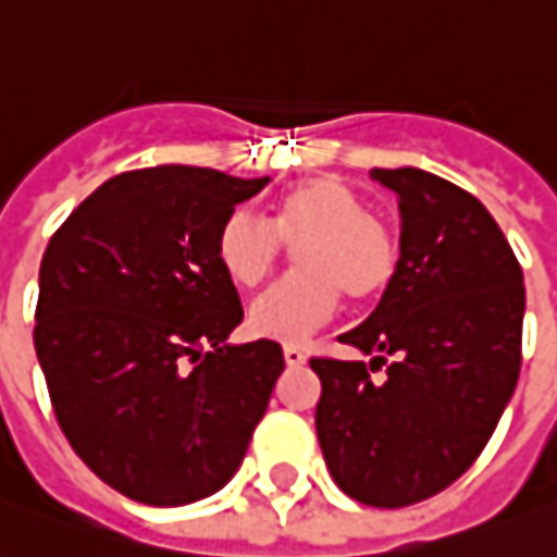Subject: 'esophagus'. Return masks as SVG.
<instances>
[{"mask_svg":"<svg viewBox=\"0 0 557 557\" xmlns=\"http://www.w3.org/2000/svg\"><path fill=\"white\" fill-rule=\"evenodd\" d=\"M285 363L287 367H302L306 363V351L300 345H285Z\"/></svg>","mask_w":557,"mask_h":557,"instance_id":"34e87169","label":"esophagus"}]
</instances>
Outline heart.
<instances>
[{
	"label": "heart",
	"mask_w": 557,
	"mask_h": 557,
	"mask_svg": "<svg viewBox=\"0 0 557 557\" xmlns=\"http://www.w3.org/2000/svg\"><path fill=\"white\" fill-rule=\"evenodd\" d=\"M285 242L297 278L260 294L248 309V327L260 339L297 345L324 327L339 290L351 302L379 300L400 267V248L385 221L367 214V202L339 178H309L275 199L270 224L248 212L224 218L214 239L218 263L233 285H260Z\"/></svg>",
	"instance_id": "heart-1"
}]
</instances>
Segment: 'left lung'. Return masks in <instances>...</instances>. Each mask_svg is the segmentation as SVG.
Returning <instances> with one entry per match:
<instances>
[{
    "instance_id": "1",
    "label": "left lung",
    "mask_w": 557,
    "mask_h": 557,
    "mask_svg": "<svg viewBox=\"0 0 557 557\" xmlns=\"http://www.w3.org/2000/svg\"><path fill=\"white\" fill-rule=\"evenodd\" d=\"M370 178L397 194L400 267L339 343L373 360L309 363L333 482L360 504L397 509L448 488L491 440L519 382L524 278L473 194L416 166Z\"/></svg>"
}]
</instances>
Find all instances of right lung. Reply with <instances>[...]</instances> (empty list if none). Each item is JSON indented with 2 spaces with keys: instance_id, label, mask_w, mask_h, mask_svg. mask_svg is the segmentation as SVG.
<instances>
[{
  "instance_id": "add662e5",
  "label": "right lung",
  "mask_w": 557,
  "mask_h": 557,
  "mask_svg": "<svg viewBox=\"0 0 557 557\" xmlns=\"http://www.w3.org/2000/svg\"><path fill=\"white\" fill-rule=\"evenodd\" d=\"M270 178L154 166L114 175L53 233L36 355L69 446L129 500L184 506L227 485L285 370L233 345L242 302L214 239Z\"/></svg>"
}]
</instances>
